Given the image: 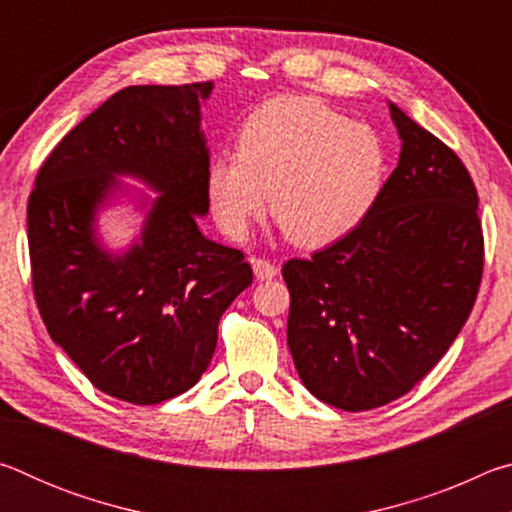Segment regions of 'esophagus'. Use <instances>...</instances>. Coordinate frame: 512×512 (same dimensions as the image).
<instances>
[{"mask_svg":"<svg viewBox=\"0 0 512 512\" xmlns=\"http://www.w3.org/2000/svg\"><path fill=\"white\" fill-rule=\"evenodd\" d=\"M250 264H253L255 277H257L259 282H264V280H273V277L277 275V266L268 262V259L253 257V259H250Z\"/></svg>","mask_w":512,"mask_h":512,"instance_id":"esophagus-1","label":"esophagus"}]
</instances>
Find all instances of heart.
I'll use <instances>...</instances> for the list:
<instances>
[{"label":"heart","mask_w":512,"mask_h":512,"mask_svg":"<svg viewBox=\"0 0 512 512\" xmlns=\"http://www.w3.org/2000/svg\"><path fill=\"white\" fill-rule=\"evenodd\" d=\"M391 153L375 128L311 97L264 101L237 135V155H216L205 192L212 216L241 241L266 210L291 244L323 248L350 235L384 194Z\"/></svg>","instance_id":"obj_1"}]
</instances>
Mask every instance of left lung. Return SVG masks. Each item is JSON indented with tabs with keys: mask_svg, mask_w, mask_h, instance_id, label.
<instances>
[{
	"mask_svg": "<svg viewBox=\"0 0 512 512\" xmlns=\"http://www.w3.org/2000/svg\"><path fill=\"white\" fill-rule=\"evenodd\" d=\"M388 108L402 153L375 210L336 244L282 266L298 375L343 411L409 393L470 318L483 275L479 196L465 164Z\"/></svg>",
	"mask_w": 512,
	"mask_h": 512,
	"instance_id": "8db88e82",
	"label": "left lung"
}]
</instances>
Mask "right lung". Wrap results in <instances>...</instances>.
I'll list each match as a JSON object with an SVG mask.
<instances>
[{
	"label": "right lung",
	"instance_id": "add662e5",
	"mask_svg": "<svg viewBox=\"0 0 512 512\" xmlns=\"http://www.w3.org/2000/svg\"><path fill=\"white\" fill-rule=\"evenodd\" d=\"M212 81L131 85L74 126L42 162L27 205L33 296L42 323L94 386L149 406L192 388L212 361L219 320L253 268L207 239L210 151L201 101ZM115 175L161 196L121 256L93 232Z\"/></svg>",
	"mask_w": 512,
	"mask_h": 512
}]
</instances>
